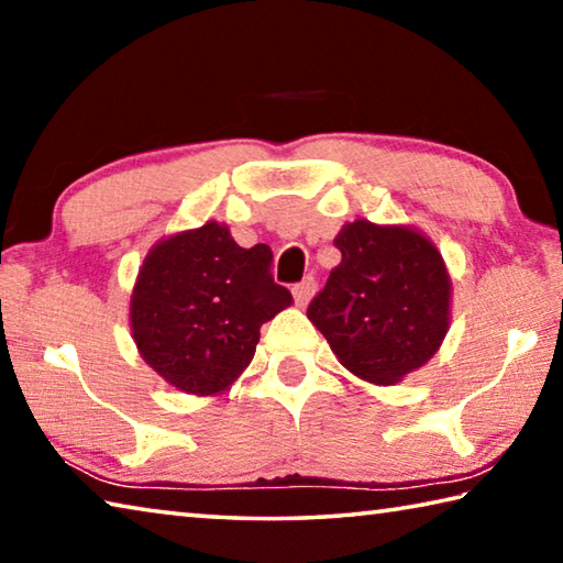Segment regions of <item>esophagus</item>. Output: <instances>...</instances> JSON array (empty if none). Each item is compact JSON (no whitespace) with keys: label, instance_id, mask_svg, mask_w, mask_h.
Masks as SVG:
<instances>
[{"label":"esophagus","instance_id":"obj_1","mask_svg":"<svg viewBox=\"0 0 563 563\" xmlns=\"http://www.w3.org/2000/svg\"><path fill=\"white\" fill-rule=\"evenodd\" d=\"M316 290H318V283H316V278H305L302 283H298L292 288V298H295V302L300 305V308H305V305H308L310 300H312V295H316Z\"/></svg>","mask_w":563,"mask_h":563}]
</instances>
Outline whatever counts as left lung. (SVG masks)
Masks as SVG:
<instances>
[{"label": "left lung", "mask_w": 563, "mask_h": 563, "mask_svg": "<svg viewBox=\"0 0 563 563\" xmlns=\"http://www.w3.org/2000/svg\"><path fill=\"white\" fill-rule=\"evenodd\" d=\"M342 261L312 298L308 320L340 365L373 385H397L440 350L452 320L442 253L412 225L345 223Z\"/></svg>", "instance_id": "left-lung-1"}]
</instances>
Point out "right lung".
I'll list each match as a JSON object with an SVG mask.
<instances>
[{"instance_id": "1", "label": "right lung", "mask_w": 563, "mask_h": 563, "mask_svg": "<svg viewBox=\"0 0 563 563\" xmlns=\"http://www.w3.org/2000/svg\"><path fill=\"white\" fill-rule=\"evenodd\" d=\"M271 263L268 245L241 247L218 221L161 238L131 292L139 355L186 395L231 389L251 365L263 322L292 305Z\"/></svg>"}]
</instances>
